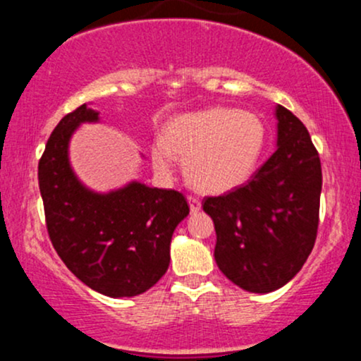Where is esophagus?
<instances>
[{
    "label": "esophagus",
    "instance_id": "esophagus-1",
    "mask_svg": "<svg viewBox=\"0 0 361 361\" xmlns=\"http://www.w3.org/2000/svg\"><path fill=\"white\" fill-rule=\"evenodd\" d=\"M188 204H190V210H192V212H198V210L202 209L200 198L193 197V195H188Z\"/></svg>",
    "mask_w": 361,
    "mask_h": 361
}]
</instances>
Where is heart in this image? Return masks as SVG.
Segmentation results:
<instances>
[{
  "label": "heart",
  "mask_w": 361,
  "mask_h": 361,
  "mask_svg": "<svg viewBox=\"0 0 361 361\" xmlns=\"http://www.w3.org/2000/svg\"><path fill=\"white\" fill-rule=\"evenodd\" d=\"M264 146L267 127L258 115L215 106L169 120L163 139L152 144L151 159L157 173L169 175L176 157L193 188L226 193L250 180Z\"/></svg>",
  "instance_id": "obj_1"
}]
</instances>
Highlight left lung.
I'll return each mask as SVG.
<instances>
[{
	"mask_svg": "<svg viewBox=\"0 0 361 361\" xmlns=\"http://www.w3.org/2000/svg\"><path fill=\"white\" fill-rule=\"evenodd\" d=\"M279 147L246 185L202 207L212 217L215 263L252 293L283 287L309 258L317 238L321 159L304 123L276 106Z\"/></svg>",
	"mask_w": 361,
	"mask_h": 361,
	"instance_id": "1",
	"label": "left lung"
}]
</instances>
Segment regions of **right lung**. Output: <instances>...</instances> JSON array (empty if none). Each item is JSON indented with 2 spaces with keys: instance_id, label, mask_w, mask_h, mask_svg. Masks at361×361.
Here are the masks:
<instances>
[{
  "instance_id": "obj_1",
  "label": "right lung",
  "mask_w": 361,
  "mask_h": 361,
  "mask_svg": "<svg viewBox=\"0 0 361 361\" xmlns=\"http://www.w3.org/2000/svg\"><path fill=\"white\" fill-rule=\"evenodd\" d=\"M98 111L78 106L57 123L39 161V188L54 250L90 288L109 297H134L159 281L169 267L173 231L190 207L176 190L130 183L93 193L74 176L68 144L80 123Z\"/></svg>"
}]
</instances>
